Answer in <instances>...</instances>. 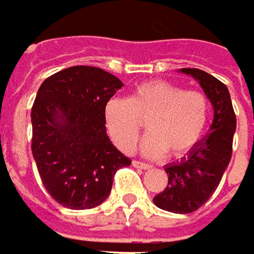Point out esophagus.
<instances>
[{
	"label": "esophagus",
	"instance_id": "1",
	"mask_svg": "<svg viewBox=\"0 0 254 254\" xmlns=\"http://www.w3.org/2000/svg\"><path fill=\"white\" fill-rule=\"evenodd\" d=\"M132 165L138 169H142V171H147V169H151V165H147V163H142V162H138V160H133Z\"/></svg>",
	"mask_w": 254,
	"mask_h": 254
}]
</instances>
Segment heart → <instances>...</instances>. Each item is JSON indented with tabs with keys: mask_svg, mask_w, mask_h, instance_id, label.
Returning a JSON list of instances; mask_svg holds the SVG:
<instances>
[{
	"mask_svg": "<svg viewBox=\"0 0 254 254\" xmlns=\"http://www.w3.org/2000/svg\"><path fill=\"white\" fill-rule=\"evenodd\" d=\"M210 106L200 91H185L166 80H150L138 85L127 100L112 98L106 106V125L119 150H133L141 122L148 133L141 142V153L151 159L168 151L181 157L201 139Z\"/></svg>",
	"mask_w": 254,
	"mask_h": 254,
	"instance_id": "b5f03b06",
	"label": "heart"
}]
</instances>
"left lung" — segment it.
Returning a JSON list of instances; mask_svg holds the SVG:
<instances>
[{"label":"left lung","mask_w":254,"mask_h":254,"mask_svg":"<svg viewBox=\"0 0 254 254\" xmlns=\"http://www.w3.org/2000/svg\"><path fill=\"white\" fill-rule=\"evenodd\" d=\"M179 72L200 83L213 107L210 132L179 162L165 166L168 187L153 198L159 209L185 215L201 207L218 188L232 156L237 119L228 88L219 79L200 69H179Z\"/></svg>","instance_id":"obj_1"}]
</instances>
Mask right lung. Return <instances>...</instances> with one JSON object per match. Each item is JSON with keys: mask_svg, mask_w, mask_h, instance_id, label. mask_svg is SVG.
I'll list each match as a JSON object with an SVG mask.
<instances>
[{"mask_svg": "<svg viewBox=\"0 0 254 254\" xmlns=\"http://www.w3.org/2000/svg\"><path fill=\"white\" fill-rule=\"evenodd\" d=\"M124 86L115 75L73 66L47 77L32 107V154L50 195L83 210L110 194L115 174L130 165L107 136L106 106Z\"/></svg>", "mask_w": 254, "mask_h": 254, "instance_id": "1", "label": "right lung"}]
</instances>
